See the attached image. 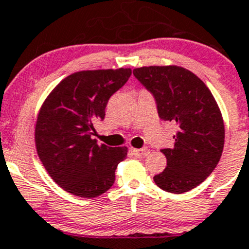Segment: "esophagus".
Here are the masks:
<instances>
[{"mask_svg": "<svg viewBox=\"0 0 249 249\" xmlns=\"http://www.w3.org/2000/svg\"><path fill=\"white\" fill-rule=\"evenodd\" d=\"M132 151L133 155H135L137 157H140V156H145V155L147 154V150L146 149H132L130 150Z\"/></svg>", "mask_w": 249, "mask_h": 249, "instance_id": "1", "label": "esophagus"}]
</instances>
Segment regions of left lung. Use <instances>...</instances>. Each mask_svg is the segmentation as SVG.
<instances>
[{
  "label": "left lung",
  "instance_id": "obj_1",
  "mask_svg": "<svg viewBox=\"0 0 249 249\" xmlns=\"http://www.w3.org/2000/svg\"><path fill=\"white\" fill-rule=\"evenodd\" d=\"M133 73L154 94L160 119L177 124L174 146L161 150L167 167L154 181L167 193H186L207 179L223 154L220 109L205 82L188 69L151 65Z\"/></svg>",
  "mask_w": 249,
  "mask_h": 249
}]
</instances>
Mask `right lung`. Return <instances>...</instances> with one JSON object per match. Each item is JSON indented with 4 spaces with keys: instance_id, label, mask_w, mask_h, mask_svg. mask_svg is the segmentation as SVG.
I'll list each match as a JSON object with an SVG mask.
<instances>
[{
    "instance_id": "1",
    "label": "right lung",
    "mask_w": 249,
    "mask_h": 249,
    "mask_svg": "<svg viewBox=\"0 0 249 249\" xmlns=\"http://www.w3.org/2000/svg\"><path fill=\"white\" fill-rule=\"evenodd\" d=\"M130 69L73 72L53 88L38 111L35 145L51 178L68 193L92 198L109 190L125 146L110 147L92 139L110 97L128 81Z\"/></svg>"
}]
</instances>
